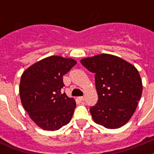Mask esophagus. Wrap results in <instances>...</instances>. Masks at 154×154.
Masks as SVG:
<instances>
[{"mask_svg":"<svg viewBox=\"0 0 154 154\" xmlns=\"http://www.w3.org/2000/svg\"><path fill=\"white\" fill-rule=\"evenodd\" d=\"M80 101H85V97H79Z\"/></svg>","mask_w":154,"mask_h":154,"instance_id":"34e87169","label":"esophagus"}]
</instances>
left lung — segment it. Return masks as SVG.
<instances>
[{
    "label": "left lung",
    "instance_id": "1",
    "mask_svg": "<svg viewBox=\"0 0 154 154\" xmlns=\"http://www.w3.org/2000/svg\"><path fill=\"white\" fill-rule=\"evenodd\" d=\"M87 69L95 73L98 95L90 113L97 124L107 129H118L134 115L142 94V82L134 65L111 54L81 60Z\"/></svg>",
    "mask_w": 154,
    "mask_h": 154
}]
</instances>
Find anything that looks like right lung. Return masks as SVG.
I'll return each instance as SVG.
<instances>
[{"label": "right lung", "mask_w": 154, "mask_h": 154, "mask_svg": "<svg viewBox=\"0 0 154 154\" xmlns=\"http://www.w3.org/2000/svg\"><path fill=\"white\" fill-rule=\"evenodd\" d=\"M76 64L72 58L51 56L32 65L21 75V104L30 118L44 130H57L72 118L76 101L60 90L65 86L63 76Z\"/></svg>", "instance_id": "1"}]
</instances>
